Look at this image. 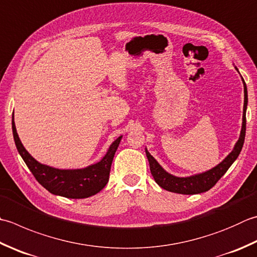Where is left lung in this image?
<instances>
[{
	"label": "left lung",
	"instance_id": "1",
	"mask_svg": "<svg viewBox=\"0 0 257 257\" xmlns=\"http://www.w3.org/2000/svg\"><path fill=\"white\" fill-rule=\"evenodd\" d=\"M235 69H238L235 67ZM244 108H243V123L242 130H240L239 138L237 143L235 144L234 149L232 150L227 157H226L222 163H219L214 168L207 170V172L202 174H196L189 177H176V176L169 174L158 164L146 148V155H147L150 172H152L155 182L157 183L160 187L168 190L172 193L183 194V195H194L207 192L213 186L223 177V175L227 172L228 168L235 162L236 158L240 154V150L243 148L244 140H245V133H246V108H247V87H246L244 79Z\"/></svg>",
	"mask_w": 257,
	"mask_h": 257
}]
</instances>
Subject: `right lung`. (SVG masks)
Wrapping results in <instances>:
<instances>
[{
    "instance_id": "1",
    "label": "right lung",
    "mask_w": 257,
    "mask_h": 257,
    "mask_svg": "<svg viewBox=\"0 0 257 257\" xmlns=\"http://www.w3.org/2000/svg\"><path fill=\"white\" fill-rule=\"evenodd\" d=\"M12 132L18 152L35 179L51 194L75 199L93 196L107 185L112 159L122 138V136H120L115 139L110 145L104 157L97 164L82 169H58L40 164L27 152L17 133L14 115L12 117Z\"/></svg>"
}]
</instances>
